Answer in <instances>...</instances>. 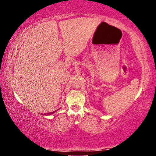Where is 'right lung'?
Segmentation results:
<instances>
[{"mask_svg": "<svg viewBox=\"0 0 156 156\" xmlns=\"http://www.w3.org/2000/svg\"><path fill=\"white\" fill-rule=\"evenodd\" d=\"M55 112H56V111H55ZM55 112H49V113H44V115H51L52 113H54Z\"/></svg>", "mask_w": 156, "mask_h": 156, "instance_id": "obj_1", "label": "right lung"}]
</instances>
